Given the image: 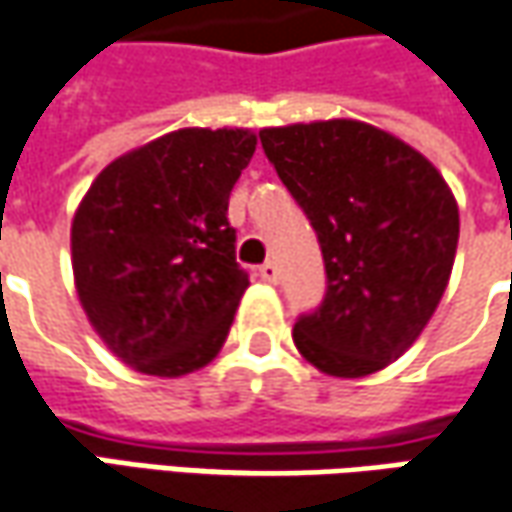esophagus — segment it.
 Here are the masks:
<instances>
[{
  "instance_id": "34e87169",
  "label": "esophagus",
  "mask_w": 512,
  "mask_h": 512,
  "mask_svg": "<svg viewBox=\"0 0 512 512\" xmlns=\"http://www.w3.org/2000/svg\"><path fill=\"white\" fill-rule=\"evenodd\" d=\"M257 278L266 280V283H275V280H278V266H275V263H263V266L257 269Z\"/></svg>"
}]
</instances>
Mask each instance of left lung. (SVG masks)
<instances>
[{
	"label": "left lung",
	"instance_id": "8db88e82",
	"mask_svg": "<svg viewBox=\"0 0 512 512\" xmlns=\"http://www.w3.org/2000/svg\"><path fill=\"white\" fill-rule=\"evenodd\" d=\"M260 143L318 234L321 309L295 323L298 352L332 378L398 361L433 318L458 246V203L441 171L361 120L263 128Z\"/></svg>",
	"mask_w": 512,
	"mask_h": 512
}]
</instances>
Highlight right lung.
Segmentation results:
<instances>
[{
  "label": "right lung",
  "mask_w": 512,
  "mask_h": 512,
  "mask_svg": "<svg viewBox=\"0 0 512 512\" xmlns=\"http://www.w3.org/2000/svg\"><path fill=\"white\" fill-rule=\"evenodd\" d=\"M255 145L249 128H180L85 191L71 223L79 303L131 369L180 378L220 352L249 286L226 212Z\"/></svg>",
  "instance_id": "1"
}]
</instances>
